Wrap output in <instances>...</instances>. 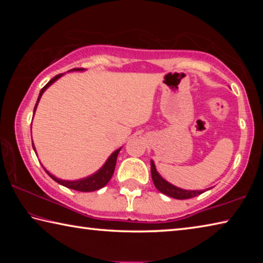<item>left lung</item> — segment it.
Returning <instances> with one entry per match:
<instances>
[{"mask_svg":"<svg viewBox=\"0 0 263 263\" xmlns=\"http://www.w3.org/2000/svg\"><path fill=\"white\" fill-rule=\"evenodd\" d=\"M151 174H152V180L155 188H157L160 193L167 195L169 197H173L175 199H186L204 193V190H185L169 183L168 181L164 180L163 177L159 174L157 168H155L153 160H151Z\"/></svg>","mask_w":263,"mask_h":263,"instance_id":"left-lung-1","label":"left lung"}]
</instances>
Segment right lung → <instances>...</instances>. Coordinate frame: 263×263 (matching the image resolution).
<instances>
[{
  "label": "right lung",
  "mask_w": 263,
  "mask_h": 263,
  "mask_svg": "<svg viewBox=\"0 0 263 263\" xmlns=\"http://www.w3.org/2000/svg\"><path fill=\"white\" fill-rule=\"evenodd\" d=\"M84 68H74V69H70L69 72H83ZM62 75L64 74H59L57 75V77L53 78L51 81H48V83L46 84L45 87H44L41 92H39V96H38V100H37V103L34 105V109H33V115L35 112V110H37V106L39 101H41L42 96L44 94V91L46 90V89L51 86V84L54 83L58 79H60ZM32 147L35 152V147L33 145V141H32ZM122 149L118 148L116 149L115 152L111 153L110 157L108 158V160L104 162L103 166H102L99 171L95 172L94 174L89 175L87 177H83V179H79V180H61V179H58L54 175H52L50 172L46 171L45 167H43L45 169V172L48 174V176L51 177V179L54 180L58 183L66 186V188H69V189H73V190H78V191H83V193H89V191H95V190H99L101 188H103L104 185L108 184V182L110 181L111 177L114 175V172H115V167H116V161H117V157H118V153L119 151Z\"/></svg>",
  "instance_id": "obj_1"
}]
</instances>
